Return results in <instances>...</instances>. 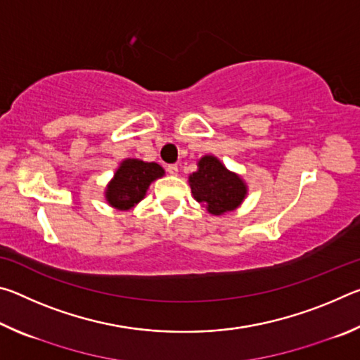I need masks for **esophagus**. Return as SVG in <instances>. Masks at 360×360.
<instances>
[{"mask_svg": "<svg viewBox=\"0 0 360 360\" xmlns=\"http://www.w3.org/2000/svg\"><path fill=\"white\" fill-rule=\"evenodd\" d=\"M167 172H168L169 174H172V176H176V174H178V172H179L178 165H168V167H167Z\"/></svg>", "mask_w": 360, "mask_h": 360, "instance_id": "34e87169", "label": "esophagus"}]
</instances>
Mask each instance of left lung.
<instances>
[{
  "instance_id": "obj_1",
  "label": "left lung",
  "mask_w": 360,
  "mask_h": 360,
  "mask_svg": "<svg viewBox=\"0 0 360 360\" xmlns=\"http://www.w3.org/2000/svg\"><path fill=\"white\" fill-rule=\"evenodd\" d=\"M197 165V172L188 176L193 198L212 216L238 208L248 193L246 182L229 172L214 155L202 157Z\"/></svg>"
}]
</instances>
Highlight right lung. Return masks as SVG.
<instances>
[{
    "mask_svg": "<svg viewBox=\"0 0 360 360\" xmlns=\"http://www.w3.org/2000/svg\"><path fill=\"white\" fill-rule=\"evenodd\" d=\"M163 174L165 169L155 162L125 158L106 187V202L115 210H131L144 198L150 182L162 178Z\"/></svg>",
    "mask_w": 360,
    "mask_h": 360,
    "instance_id": "right-lung-1",
    "label": "right lung"
}]
</instances>
